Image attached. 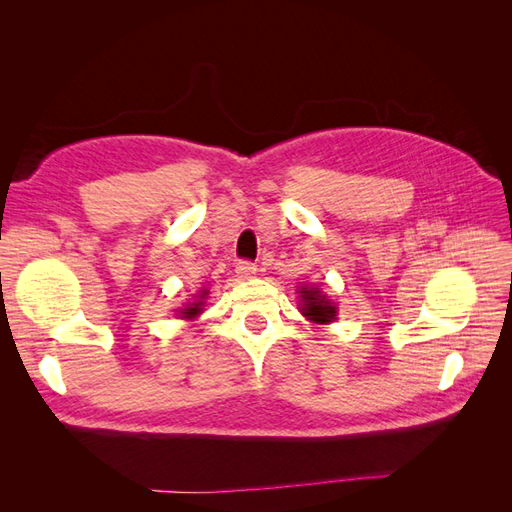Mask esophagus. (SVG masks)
<instances>
[{"instance_id":"1","label":"esophagus","mask_w":512,"mask_h":512,"mask_svg":"<svg viewBox=\"0 0 512 512\" xmlns=\"http://www.w3.org/2000/svg\"><path fill=\"white\" fill-rule=\"evenodd\" d=\"M235 271H237V275L241 277V280H252V277L258 271V267L254 265V262H250V260H239Z\"/></svg>"}]
</instances>
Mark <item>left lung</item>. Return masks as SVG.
<instances>
[{"label":"left lung","instance_id":"obj_1","mask_svg":"<svg viewBox=\"0 0 512 512\" xmlns=\"http://www.w3.org/2000/svg\"><path fill=\"white\" fill-rule=\"evenodd\" d=\"M301 301H303L301 312L303 316H307V320L327 324V322H333L337 316L335 305L324 299L318 288H301Z\"/></svg>","mask_w":512,"mask_h":512}]
</instances>
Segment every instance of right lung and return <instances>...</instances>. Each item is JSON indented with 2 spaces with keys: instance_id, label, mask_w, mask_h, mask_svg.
<instances>
[{
  "instance_id": "right-lung-1",
  "label": "right lung",
  "mask_w": 512,
  "mask_h": 512,
  "mask_svg": "<svg viewBox=\"0 0 512 512\" xmlns=\"http://www.w3.org/2000/svg\"><path fill=\"white\" fill-rule=\"evenodd\" d=\"M205 294H207V292H203V297H205ZM181 314H183V318H194L196 314H200V303H192V305H188V307L183 309Z\"/></svg>"
}]
</instances>
